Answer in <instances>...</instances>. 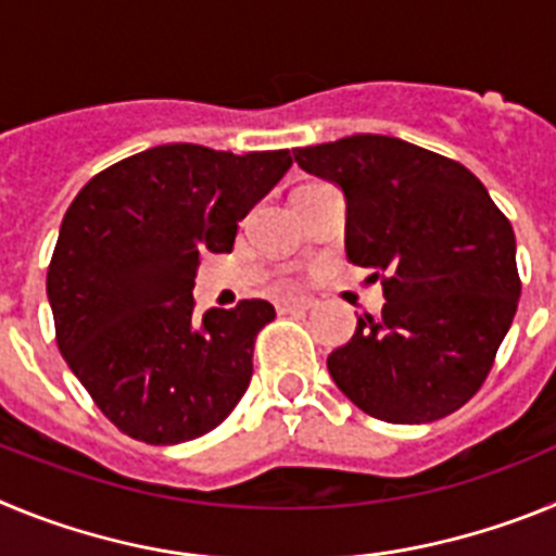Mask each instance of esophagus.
I'll list each match as a JSON object with an SVG mask.
<instances>
[{"label":"esophagus","instance_id":"obj_1","mask_svg":"<svg viewBox=\"0 0 556 556\" xmlns=\"http://www.w3.org/2000/svg\"><path fill=\"white\" fill-rule=\"evenodd\" d=\"M314 298H306V294H298V298H281L278 301V312H303V308H312Z\"/></svg>","mask_w":556,"mask_h":556}]
</instances>
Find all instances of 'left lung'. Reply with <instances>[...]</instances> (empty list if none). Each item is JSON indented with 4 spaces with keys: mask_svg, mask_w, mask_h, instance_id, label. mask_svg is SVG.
I'll return each mask as SVG.
<instances>
[{
    "mask_svg": "<svg viewBox=\"0 0 556 556\" xmlns=\"http://www.w3.org/2000/svg\"><path fill=\"white\" fill-rule=\"evenodd\" d=\"M345 194L348 262L384 273L381 317L328 356L333 384L387 424H431L476 395L520 298L515 233L456 161L356 132L292 150Z\"/></svg>",
    "mask_w": 556,
    "mask_h": 556,
    "instance_id": "1",
    "label": "left lung"
}]
</instances>
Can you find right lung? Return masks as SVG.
<instances>
[{
	"label": "right lung",
	"instance_id": "1",
	"mask_svg": "<svg viewBox=\"0 0 556 556\" xmlns=\"http://www.w3.org/2000/svg\"><path fill=\"white\" fill-rule=\"evenodd\" d=\"M289 166V150L161 144L108 166L68 205L47 273L58 348L132 440L186 443L242 401L275 308L242 301L198 320L191 289L200 255L230 253Z\"/></svg>",
	"mask_w": 556,
	"mask_h": 556
}]
</instances>
